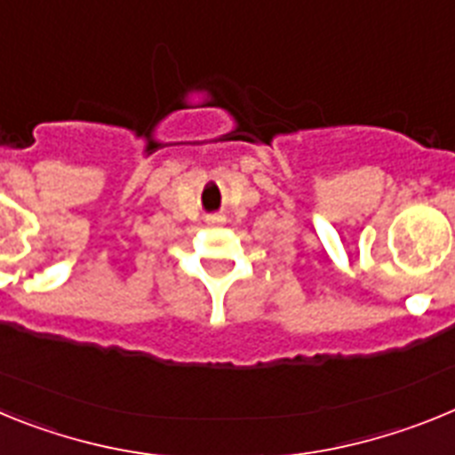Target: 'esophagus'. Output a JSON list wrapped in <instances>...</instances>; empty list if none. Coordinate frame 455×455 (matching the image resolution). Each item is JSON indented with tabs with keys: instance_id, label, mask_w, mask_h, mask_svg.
<instances>
[{
	"instance_id": "1",
	"label": "esophagus",
	"mask_w": 455,
	"mask_h": 455,
	"mask_svg": "<svg viewBox=\"0 0 455 455\" xmlns=\"http://www.w3.org/2000/svg\"><path fill=\"white\" fill-rule=\"evenodd\" d=\"M220 220V216H212V219H209V223H219Z\"/></svg>"
}]
</instances>
